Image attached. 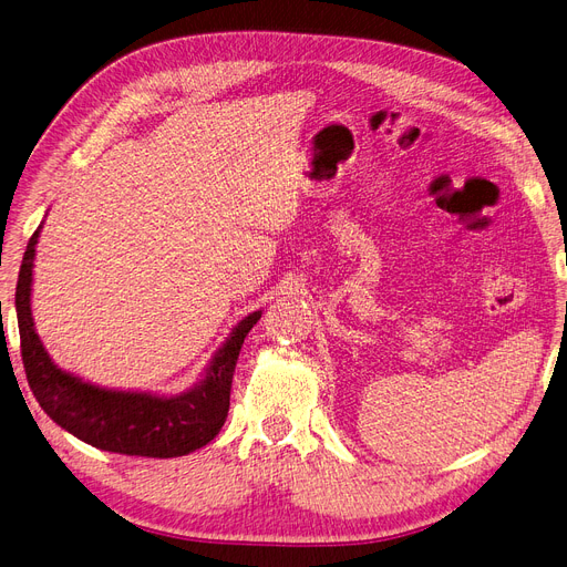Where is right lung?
<instances>
[{
  "mask_svg": "<svg viewBox=\"0 0 567 567\" xmlns=\"http://www.w3.org/2000/svg\"><path fill=\"white\" fill-rule=\"evenodd\" d=\"M41 228L27 245L16 286L22 364L41 409L69 434L105 452L168 460L207 445L226 422L237 355L262 311L237 322L192 390L152 394L94 385L52 362L34 330L32 272Z\"/></svg>",
  "mask_w": 567,
  "mask_h": 567,
  "instance_id": "add662e5",
  "label": "right lung"
}]
</instances>
